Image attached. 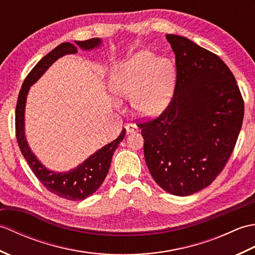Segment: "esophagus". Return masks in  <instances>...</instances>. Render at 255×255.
<instances>
[{"instance_id": "obj_1", "label": "esophagus", "mask_w": 255, "mask_h": 255, "mask_svg": "<svg viewBox=\"0 0 255 255\" xmlns=\"http://www.w3.org/2000/svg\"><path fill=\"white\" fill-rule=\"evenodd\" d=\"M125 128H126L127 133H134L139 131V128L136 124H127L126 126H125Z\"/></svg>"}]
</instances>
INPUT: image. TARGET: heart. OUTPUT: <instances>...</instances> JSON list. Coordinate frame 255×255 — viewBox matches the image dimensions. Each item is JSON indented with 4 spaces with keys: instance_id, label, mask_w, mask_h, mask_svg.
<instances>
[{
    "instance_id": "obj_1",
    "label": "heart",
    "mask_w": 255,
    "mask_h": 255,
    "mask_svg": "<svg viewBox=\"0 0 255 255\" xmlns=\"http://www.w3.org/2000/svg\"><path fill=\"white\" fill-rule=\"evenodd\" d=\"M175 72L165 57L150 51L136 52L113 69L108 89L117 97H130L138 115L155 117L170 104L174 92Z\"/></svg>"
}]
</instances>
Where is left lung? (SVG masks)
I'll list each match as a JSON object with an SVG mask.
<instances>
[{
	"instance_id": "left-lung-1",
	"label": "left lung",
	"mask_w": 255,
	"mask_h": 255,
	"mask_svg": "<svg viewBox=\"0 0 255 255\" xmlns=\"http://www.w3.org/2000/svg\"><path fill=\"white\" fill-rule=\"evenodd\" d=\"M165 37L175 53L174 95L158 118L139 127L153 180L167 193L188 196L224 170L241 130L245 103L217 55L186 37Z\"/></svg>"
}]
</instances>
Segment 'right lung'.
I'll list each match as a JSON object with an SVG mask.
<instances>
[{
    "mask_svg": "<svg viewBox=\"0 0 255 255\" xmlns=\"http://www.w3.org/2000/svg\"><path fill=\"white\" fill-rule=\"evenodd\" d=\"M102 45L101 38L85 41H75V45L71 42H62L56 47L39 62L32 68L31 71L27 75L18 94L17 105L15 112V127L16 138L19 145V149L23 153L25 160L28 163L31 171L34 172L36 177L39 180L48 191L53 193L59 197L66 198L68 200H82L94 194L104 182L110 170L113 154L118 148V144L122 142L126 129H123L118 138L102 147L91 154L82 163L75 166L67 172H57L47 169V167L38 160L37 156L32 152L28 142H27L25 134V108L26 100L30 86L39 80L53 62L59 58L66 55H73L78 52V47L84 51L93 50Z\"/></svg>",
    "mask_w": 255,
    "mask_h": 255,
    "instance_id": "add662e5",
    "label": "right lung"
}]
</instances>
